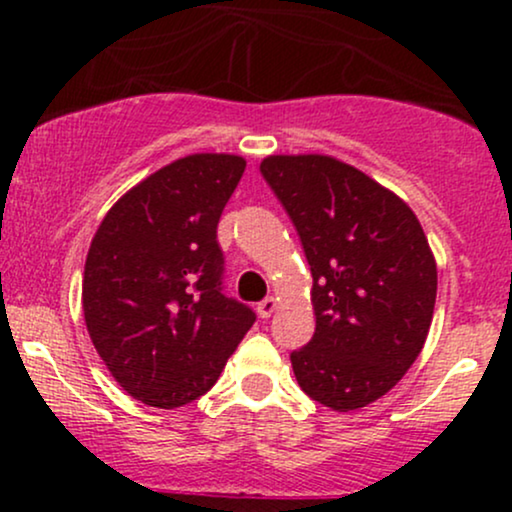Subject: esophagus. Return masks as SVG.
Returning a JSON list of instances; mask_svg holds the SVG:
<instances>
[{"label":"esophagus","instance_id":"obj_1","mask_svg":"<svg viewBox=\"0 0 512 512\" xmlns=\"http://www.w3.org/2000/svg\"><path fill=\"white\" fill-rule=\"evenodd\" d=\"M276 305H279V303H276V298H274V296H267L262 303H257V315L267 320V317L274 315Z\"/></svg>","mask_w":512,"mask_h":512}]
</instances>
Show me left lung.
Listing matches in <instances>:
<instances>
[{"mask_svg": "<svg viewBox=\"0 0 512 512\" xmlns=\"http://www.w3.org/2000/svg\"><path fill=\"white\" fill-rule=\"evenodd\" d=\"M260 170L313 274L315 334L291 354L298 385L334 411L366 407L428 337L438 272L424 228L404 199L332 156H267Z\"/></svg>", "mask_w": 512, "mask_h": 512, "instance_id": "1", "label": "left lung"}]
</instances>
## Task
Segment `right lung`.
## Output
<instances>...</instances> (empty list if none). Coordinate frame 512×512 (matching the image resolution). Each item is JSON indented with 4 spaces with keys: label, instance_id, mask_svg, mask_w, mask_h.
I'll return each instance as SVG.
<instances>
[{
    "label": "right lung",
    "instance_id": "obj_1",
    "mask_svg": "<svg viewBox=\"0 0 512 512\" xmlns=\"http://www.w3.org/2000/svg\"><path fill=\"white\" fill-rule=\"evenodd\" d=\"M245 158L192 154L125 192L86 255V330L127 395L158 409L202 397L255 313L221 289V211Z\"/></svg>",
    "mask_w": 512,
    "mask_h": 512
}]
</instances>
